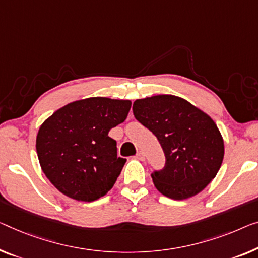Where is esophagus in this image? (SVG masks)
<instances>
[{"mask_svg":"<svg viewBox=\"0 0 258 258\" xmlns=\"http://www.w3.org/2000/svg\"><path fill=\"white\" fill-rule=\"evenodd\" d=\"M136 157H137V159H139L140 161H145V159H146V157H145V154L142 153V152H138V153H137V155H136Z\"/></svg>","mask_w":258,"mask_h":258,"instance_id":"esophagus-1","label":"esophagus"}]
</instances>
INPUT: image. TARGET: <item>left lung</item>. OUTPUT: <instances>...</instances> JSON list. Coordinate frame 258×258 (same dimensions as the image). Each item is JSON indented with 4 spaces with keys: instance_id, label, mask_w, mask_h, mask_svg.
<instances>
[{
    "instance_id": "8db88e82",
    "label": "left lung",
    "mask_w": 258,
    "mask_h": 258,
    "mask_svg": "<svg viewBox=\"0 0 258 258\" xmlns=\"http://www.w3.org/2000/svg\"><path fill=\"white\" fill-rule=\"evenodd\" d=\"M133 113L159 140L166 156L161 170H154V185L176 201L205 189L224 160V140L212 118L185 99L159 95L137 99Z\"/></svg>"
}]
</instances>
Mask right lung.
Listing matches in <instances>:
<instances>
[{"label":"right lung","mask_w":258,"mask_h":258,"mask_svg":"<svg viewBox=\"0 0 258 258\" xmlns=\"http://www.w3.org/2000/svg\"><path fill=\"white\" fill-rule=\"evenodd\" d=\"M130 101L91 97L61 107L40 126L36 148L40 167L57 190L94 202L112 189L126 159L117 156L109 131L127 118Z\"/></svg>","instance_id":"1"}]
</instances>
